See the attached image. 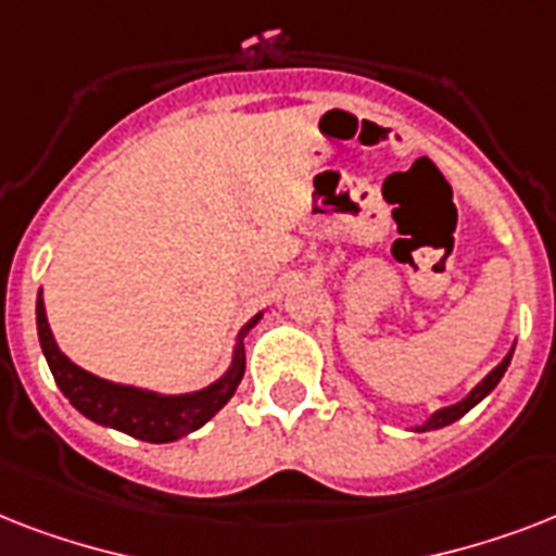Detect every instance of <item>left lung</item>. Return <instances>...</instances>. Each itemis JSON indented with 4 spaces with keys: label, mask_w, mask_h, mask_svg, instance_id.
I'll list each match as a JSON object with an SVG mask.
<instances>
[{
    "label": "left lung",
    "mask_w": 556,
    "mask_h": 556,
    "mask_svg": "<svg viewBox=\"0 0 556 556\" xmlns=\"http://www.w3.org/2000/svg\"><path fill=\"white\" fill-rule=\"evenodd\" d=\"M510 357H514V349H510L508 355L502 357V364L496 366V369L488 371V375H484V378L479 380V383H476L473 389H470V395L462 397L458 404H450V406H441V409H435V413H432L430 418H427V421L421 424V427H415V430H418V432L441 430V427H447V424L458 421V418H462V415H465V413H470V409H473V406L479 404L482 397H488L493 392V389H496V383H500V380H502L505 369H508V366H510Z\"/></svg>",
    "instance_id": "obj_1"
}]
</instances>
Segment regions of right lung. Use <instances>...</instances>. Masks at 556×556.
<instances>
[{"label":"right lung","instance_id":"obj_1","mask_svg":"<svg viewBox=\"0 0 556 556\" xmlns=\"http://www.w3.org/2000/svg\"><path fill=\"white\" fill-rule=\"evenodd\" d=\"M260 317L262 314H256L236 334L230 369L216 383H210L199 392H185V395H161V392H150V389L126 387V383L98 378V375L72 364L60 352L54 334H51L42 291L37 296L39 346H42V355H46L48 369L54 375L60 392L72 401L77 413H83L94 424L121 430L132 439L152 441V444L185 439L192 430H199L201 424H207L233 397L244 375V334L260 323Z\"/></svg>","mask_w":556,"mask_h":556}]
</instances>
